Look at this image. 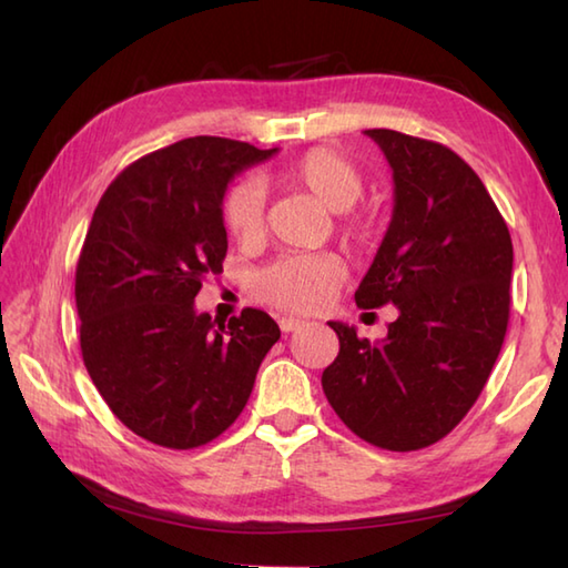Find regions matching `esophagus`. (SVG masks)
<instances>
[{"instance_id":"34e87169","label":"esophagus","mask_w":568,"mask_h":568,"mask_svg":"<svg viewBox=\"0 0 568 568\" xmlns=\"http://www.w3.org/2000/svg\"><path fill=\"white\" fill-rule=\"evenodd\" d=\"M301 326H304V321H298V318H292V316H284V318H280V328L284 331V333H292V331H298Z\"/></svg>"}]
</instances>
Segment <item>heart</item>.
Wrapping results in <instances>:
<instances>
[{"label": "heart", "mask_w": 568, "mask_h": 568, "mask_svg": "<svg viewBox=\"0 0 568 568\" xmlns=\"http://www.w3.org/2000/svg\"><path fill=\"white\" fill-rule=\"evenodd\" d=\"M288 189L314 195L338 215V235L345 247L367 250L382 233V213L373 205H355L363 195V171L348 156L328 146H314L280 171ZM225 233L240 245L257 242L264 230V193L257 183H237L220 201ZM343 282V267L333 254H286L254 274L252 288L262 301L294 314H311L328 304Z\"/></svg>", "instance_id": "obj_1"}]
</instances>
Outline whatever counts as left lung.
<instances>
[{
    "mask_svg": "<svg viewBox=\"0 0 568 568\" xmlns=\"http://www.w3.org/2000/svg\"><path fill=\"white\" fill-rule=\"evenodd\" d=\"M365 134L392 166L395 211L355 304L399 316L379 343L331 321L341 351L321 385L363 442L416 450L454 432L490 377L510 321L513 240L456 152L395 130Z\"/></svg>",
    "mask_w": 568,
    "mask_h": 568,
    "instance_id": "left-lung-1",
    "label": "left lung"
}]
</instances>
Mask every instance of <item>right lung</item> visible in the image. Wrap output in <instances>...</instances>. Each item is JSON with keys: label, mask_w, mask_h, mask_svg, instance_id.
Wrapping results in <instances>:
<instances>
[{"label": "right lung", "mask_w": 568, "mask_h": 568, "mask_svg": "<svg viewBox=\"0 0 568 568\" xmlns=\"http://www.w3.org/2000/svg\"><path fill=\"white\" fill-rule=\"evenodd\" d=\"M272 154L181 139L126 166L92 213L75 270L83 363L112 414L156 446L186 450L223 434L282 335L260 308L217 328L193 308L205 276L223 272L230 179Z\"/></svg>", "instance_id": "add662e5"}]
</instances>
